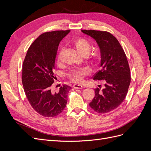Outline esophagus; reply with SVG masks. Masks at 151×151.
<instances>
[{
    "mask_svg": "<svg viewBox=\"0 0 151 151\" xmlns=\"http://www.w3.org/2000/svg\"><path fill=\"white\" fill-rule=\"evenodd\" d=\"M73 87H74V89H81L83 88V86L80 84H74L73 86Z\"/></svg>",
    "mask_w": 151,
    "mask_h": 151,
    "instance_id": "34e87169",
    "label": "esophagus"
}]
</instances>
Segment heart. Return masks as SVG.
Returning <instances> with one entry per match:
<instances>
[{"instance_id": "obj_1", "label": "heart", "mask_w": 151, "mask_h": 151, "mask_svg": "<svg viewBox=\"0 0 151 151\" xmlns=\"http://www.w3.org/2000/svg\"><path fill=\"white\" fill-rule=\"evenodd\" d=\"M74 46L76 49L83 56L88 55L91 49V45L89 42L83 38H79L74 42ZM63 48H62L59 52L57 56V62L60 63L62 59V53ZM90 74V70L88 67H81L72 68L68 74V78L72 82L76 83H80L83 82L84 77Z\"/></svg>"}]
</instances>
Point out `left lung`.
Segmentation results:
<instances>
[{"instance_id": "obj_1", "label": "left lung", "mask_w": 151, "mask_h": 151, "mask_svg": "<svg viewBox=\"0 0 151 151\" xmlns=\"http://www.w3.org/2000/svg\"><path fill=\"white\" fill-rule=\"evenodd\" d=\"M97 42L101 51V69L93 79L104 81V88H96L95 96L89 106L99 113H106L120 106L125 98L130 84L129 63L118 40L107 31L81 30Z\"/></svg>"}]
</instances>
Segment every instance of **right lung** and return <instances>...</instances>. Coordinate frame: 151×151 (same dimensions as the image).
Wrapping results in <instances>:
<instances>
[{
  "mask_svg": "<svg viewBox=\"0 0 151 151\" xmlns=\"http://www.w3.org/2000/svg\"><path fill=\"white\" fill-rule=\"evenodd\" d=\"M70 30L53 31L40 35L29 47L22 63V83L31 106L40 115L54 117L66 106L71 87L63 84L52 93L55 62L58 45Z\"/></svg>",
  "mask_w": 151,
  "mask_h": 151,
  "instance_id": "obj_1",
  "label": "right lung"
}]
</instances>
